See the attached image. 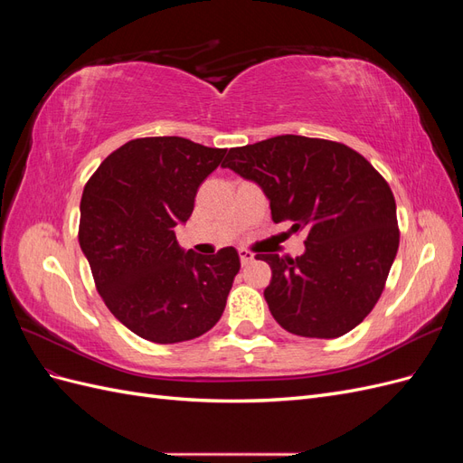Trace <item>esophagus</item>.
I'll use <instances>...</instances> for the list:
<instances>
[{
	"mask_svg": "<svg viewBox=\"0 0 463 463\" xmlns=\"http://www.w3.org/2000/svg\"><path fill=\"white\" fill-rule=\"evenodd\" d=\"M240 259H241V264L245 266V264H249V262H253L255 255L250 253V250H247V249H240Z\"/></svg>",
	"mask_w": 463,
	"mask_h": 463,
	"instance_id": "34e87169",
	"label": "esophagus"
}]
</instances>
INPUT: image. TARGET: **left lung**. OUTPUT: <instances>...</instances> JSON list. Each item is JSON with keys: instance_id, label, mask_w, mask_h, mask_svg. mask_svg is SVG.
<instances>
[{"instance_id": "8db88e82", "label": "left lung", "mask_w": 463, "mask_h": 463, "mask_svg": "<svg viewBox=\"0 0 463 463\" xmlns=\"http://www.w3.org/2000/svg\"><path fill=\"white\" fill-rule=\"evenodd\" d=\"M255 181L272 220L305 232V253L257 255L270 264L264 299L303 338H338L376 305L400 245L396 201L384 177L342 143L279 135L230 148L222 164Z\"/></svg>"}]
</instances>
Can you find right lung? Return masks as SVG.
I'll return each instance as SVG.
<instances>
[{
  "instance_id": "obj_1",
  "label": "right lung",
  "mask_w": 463,
  "mask_h": 463,
  "mask_svg": "<svg viewBox=\"0 0 463 463\" xmlns=\"http://www.w3.org/2000/svg\"><path fill=\"white\" fill-rule=\"evenodd\" d=\"M223 154L184 137L135 138L111 152L82 191L79 243L96 289L111 315L148 342L199 338L226 309L241 266L237 250L185 253L174 232Z\"/></svg>"
}]
</instances>
